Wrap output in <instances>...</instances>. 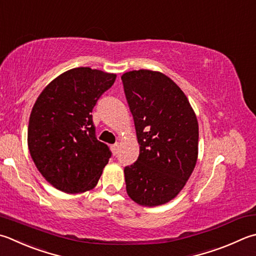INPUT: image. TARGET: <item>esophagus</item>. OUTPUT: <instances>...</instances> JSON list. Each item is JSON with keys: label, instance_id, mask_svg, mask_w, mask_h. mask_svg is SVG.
Masks as SVG:
<instances>
[{"label": "esophagus", "instance_id": "1", "mask_svg": "<svg viewBox=\"0 0 256 256\" xmlns=\"http://www.w3.org/2000/svg\"><path fill=\"white\" fill-rule=\"evenodd\" d=\"M110 148H112V154H114V155H116V154H117V152H118L119 144H118V142H116V144H112V146H110Z\"/></svg>", "mask_w": 256, "mask_h": 256}]
</instances>
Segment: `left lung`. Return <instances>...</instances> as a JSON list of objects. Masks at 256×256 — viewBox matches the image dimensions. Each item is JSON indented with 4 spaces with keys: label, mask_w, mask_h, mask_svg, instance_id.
Returning <instances> with one entry per match:
<instances>
[{
    "label": "left lung",
    "mask_w": 256,
    "mask_h": 256,
    "mask_svg": "<svg viewBox=\"0 0 256 256\" xmlns=\"http://www.w3.org/2000/svg\"><path fill=\"white\" fill-rule=\"evenodd\" d=\"M132 114L139 156L124 167L128 196L142 206L166 204L178 195L198 155V122L185 94L162 72L122 76Z\"/></svg>",
    "instance_id": "1"
}]
</instances>
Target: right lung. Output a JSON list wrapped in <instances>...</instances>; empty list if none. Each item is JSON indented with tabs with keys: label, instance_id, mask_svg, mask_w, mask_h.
Returning a JSON list of instances; mask_svg holds the SVG:
<instances>
[{
	"label": "right lung",
	"instance_id": "obj_1",
	"mask_svg": "<svg viewBox=\"0 0 256 256\" xmlns=\"http://www.w3.org/2000/svg\"><path fill=\"white\" fill-rule=\"evenodd\" d=\"M116 76L84 66L71 69L52 80L33 106L28 150L38 170L56 190L76 194L97 185L112 152L96 137L91 112Z\"/></svg>",
	"mask_w": 256,
	"mask_h": 256
}]
</instances>
